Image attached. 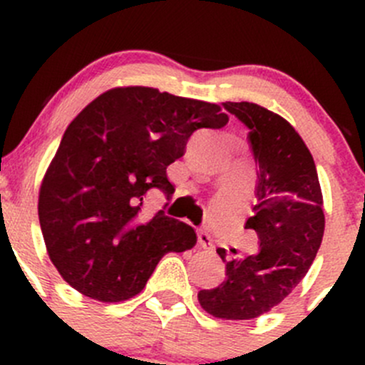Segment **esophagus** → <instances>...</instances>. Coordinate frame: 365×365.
<instances>
[{
    "label": "esophagus",
    "instance_id": "34e87169",
    "mask_svg": "<svg viewBox=\"0 0 365 365\" xmlns=\"http://www.w3.org/2000/svg\"><path fill=\"white\" fill-rule=\"evenodd\" d=\"M197 242H200V245L203 249H213L212 237H210V235L206 233V231H203V230L197 231Z\"/></svg>",
    "mask_w": 365,
    "mask_h": 365
}]
</instances>
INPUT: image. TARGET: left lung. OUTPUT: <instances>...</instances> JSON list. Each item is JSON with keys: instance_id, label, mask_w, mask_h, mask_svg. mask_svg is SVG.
I'll use <instances>...</instances> for the list:
<instances>
[{"instance_id": "left-lung-1", "label": "left lung", "mask_w": 365, "mask_h": 365, "mask_svg": "<svg viewBox=\"0 0 365 365\" xmlns=\"http://www.w3.org/2000/svg\"><path fill=\"white\" fill-rule=\"evenodd\" d=\"M249 128L257 164L256 205L245 230L257 233V252L217 254L226 277L197 293L201 307L222 319H252L281 304L311 268L325 231L314 159L289 121L252 102H224Z\"/></svg>"}]
</instances>
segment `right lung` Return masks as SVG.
<instances>
[{"mask_svg":"<svg viewBox=\"0 0 365 365\" xmlns=\"http://www.w3.org/2000/svg\"><path fill=\"white\" fill-rule=\"evenodd\" d=\"M230 116L210 102L155 88H113L68 125L38 194L47 254L61 277L98 302L135 297L168 252L189 251L196 231L157 212L139 219L143 197H171L169 164L183 157L197 128Z\"/></svg>","mask_w":365,"mask_h":365,"instance_id":"1","label":"right lung"}]
</instances>
